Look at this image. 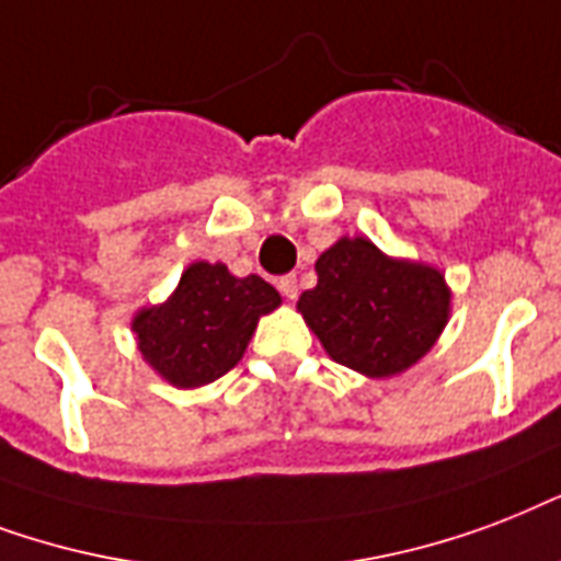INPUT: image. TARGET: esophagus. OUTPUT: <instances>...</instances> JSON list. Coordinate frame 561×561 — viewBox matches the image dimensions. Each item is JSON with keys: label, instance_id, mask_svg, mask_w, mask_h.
<instances>
[{"label": "esophagus", "instance_id": "esophagus-1", "mask_svg": "<svg viewBox=\"0 0 561 561\" xmlns=\"http://www.w3.org/2000/svg\"><path fill=\"white\" fill-rule=\"evenodd\" d=\"M277 289L284 293L286 301H295V298H298V280H295V275L280 277V280H277Z\"/></svg>", "mask_w": 561, "mask_h": 561}]
</instances>
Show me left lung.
Here are the masks:
<instances>
[{
    "instance_id": "1",
    "label": "left lung",
    "mask_w": 561,
    "mask_h": 561,
    "mask_svg": "<svg viewBox=\"0 0 561 561\" xmlns=\"http://www.w3.org/2000/svg\"><path fill=\"white\" fill-rule=\"evenodd\" d=\"M316 275L298 312L330 359L371 380L415 366L450 319L442 268L389 257L366 237H340L319 254Z\"/></svg>"
}]
</instances>
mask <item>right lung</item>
Wrapping results in <instances>:
<instances>
[{"instance_id":"add662e5","label":"right lung","mask_w":561,"mask_h":561,"mask_svg":"<svg viewBox=\"0 0 561 561\" xmlns=\"http://www.w3.org/2000/svg\"><path fill=\"white\" fill-rule=\"evenodd\" d=\"M277 307L280 293L263 277H237L225 263L195 260L167 301L134 312L131 330L160 380L198 389L240 363L257 321Z\"/></svg>"}]
</instances>
